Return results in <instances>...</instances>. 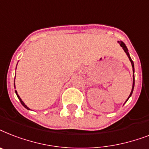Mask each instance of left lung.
<instances>
[{
    "label": "left lung",
    "mask_w": 149,
    "mask_h": 149,
    "mask_svg": "<svg viewBox=\"0 0 149 149\" xmlns=\"http://www.w3.org/2000/svg\"><path fill=\"white\" fill-rule=\"evenodd\" d=\"M118 43L120 44V45L122 46V48H123V50L125 51V52L126 53V54L128 55V58H129V60H130L131 63H132V68H133V72H135V68H134V63H133V61L132 60V58H131L130 55H129V53H128V48H127V47H126V45L124 44V42H122V41H118ZM134 86H135V77H134V75H133V84H132V91H131V93H130V95H129V97H128V98L131 97V95H132V92H133V89H134ZM128 99H127V101H128ZM126 101V102H127Z\"/></svg>",
    "instance_id": "1"
}]
</instances>
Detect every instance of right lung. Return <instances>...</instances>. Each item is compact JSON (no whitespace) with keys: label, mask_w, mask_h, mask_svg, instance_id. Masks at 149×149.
<instances>
[{"label":"right lung","mask_w":149,"mask_h":149,"mask_svg":"<svg viewBox=\"0 0 149 149\" xmlns=\"http://www.w3.org/2000/svg\"><path fill=\"white\" fill-rule=\"evenodd\" d=\"M14 87H15V85H14ZM15 92H16V95H17V97H18V98H19V100H20V102H21V104H22V105H23V106L24 107V108H27V109H28V110H30V109H29V108H28V107H27V105H26V104H24V102H23V101H22V100H21V97H19V95H17V91H15Z\"/></svg>","instance_id":"1"}]
</instances>
